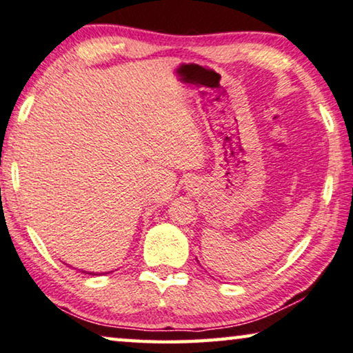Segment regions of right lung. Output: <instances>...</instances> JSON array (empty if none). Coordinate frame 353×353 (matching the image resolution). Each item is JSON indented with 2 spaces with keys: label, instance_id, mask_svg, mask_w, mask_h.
Masks as SVG:
<instances>
[{
  "label": "right lung",
  "instance_id": "1",
  "mask_svg": "<svg viewBox=\"0 0 353 353\" xmlns=\"http://www.w3.org/2000/svg\"><path fill=\"white\" fill-rule=\"evenodd\" d=\"M82 273H85V274H91V276H96V274H102V273H88V271H85V270H82ZM108 273H112V271H108ZM108 273H105V274H108Z\"/></svg>",
  "mask_w": 353,
  "mask_h": 353
}]
</instances>
